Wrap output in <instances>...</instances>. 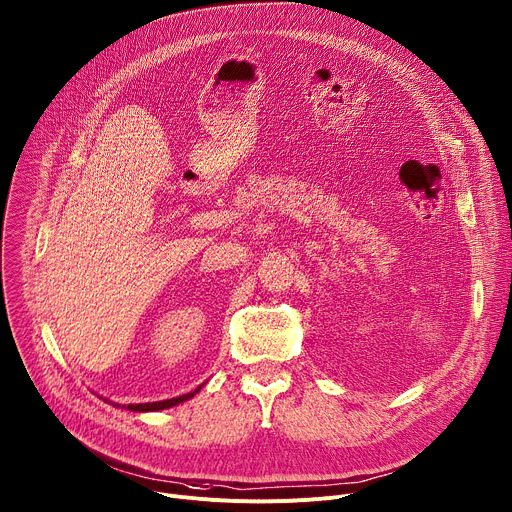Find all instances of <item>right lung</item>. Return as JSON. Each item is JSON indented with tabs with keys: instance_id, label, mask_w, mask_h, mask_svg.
<instances>
[{
	"instance_id": "1",
	"label": "right lung",
	"mask_w": 512,
	"mask_h": 512,
	"mask_svg": "<svg viewBox=\"0 0 512 512\" xmlns=\"http://www.w3.org/2000/svg\"><path fill=\"white\" fill-rule=\"evenodd\" d=\"M206 385V383H203ZM203 385H199L195 391H191V393H187V395H181V397H173V399H166V401H154V403H129L127 405V410L129 412H158V410H166V407H173V405H179V403H183V401H187V399H191L195 393H199L201 391V387ZM102 399V397H100ZM107 401V399H105ZM115 407H119V403H113ZM125 407V405H123Z\"/></svg>"
}]
</instances>
